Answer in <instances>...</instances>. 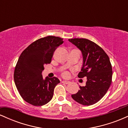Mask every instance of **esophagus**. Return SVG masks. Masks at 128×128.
<instances>
[{"instance_id":"34e87169","label":"esophagus","mask_w":128,"mask_h":128,"mask_svg":"<svg viewBox=\"0 0 128 128\" xmlns=\"http://www.w3.org/2000/svg\"><path fill=\"white\" fill-rule=\"evenodd\" d=\"M62 83H63V84H68L69 83H70V82L68 81V80H62Z\"/></svg>"}]
</instances>
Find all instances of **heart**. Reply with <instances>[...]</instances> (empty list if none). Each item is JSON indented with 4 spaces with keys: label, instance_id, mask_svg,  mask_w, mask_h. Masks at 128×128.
I'll return each mask as SVG.
<instances>
[{
    "label": "heart",
    "instance_id": "1",
    "mask_svg": "<svg viewBox=\"0 0 128 128\" xmlns=\"http://www.w3.org/2000/svg\"><path fill=\"white\" fill-rule=\"evenodd\" d=\"M68 75V73L67 72H66L63 73V76H67Z\"/></svg>",
    "mask_w": 128,
    "mask_h": 128
}]
</instances>
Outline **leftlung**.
<instances>
[{
  "label": "left lung",
  "instance_id": "8db88e82",
  "mask_svg": "<svg viewBox=\"0 0 128 128\" xmlns=\"http://www.w3.org/2000/svg\"><path fill=\"white\" fill-rule=\"evenodd\" d=\"M68 41L81 51L83 64L78 77H86V86L72 95L73 100L83 105H92L99 101L109 89L112 70L110 58L95 42L86 38H72Z\"/></svg>",
  "mask_w": 128,
  "mask_h": 128
}]
</instances>
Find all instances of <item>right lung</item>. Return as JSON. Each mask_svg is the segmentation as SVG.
<instances>
[{
    "label": "right lung",
    "mask_w": 128,
    "mask_h": 128,
    "mask_svg": "<svg viewBox=\"0 0 128 128\" xmlns=\"http://www.w3.org/2000/svg\"><path fill=\"white\" fill-rule=\"evenodd\" d=\"M63 39L48 36L33 42L22 52L15 67L14 82L20 96L26 102L42 106L52 99L54 88L60 82L57 78L42 76L44 66L49 64L55 50Z\"/></svg>",
    "instance_id": "obj_1"
}]
</instances>
